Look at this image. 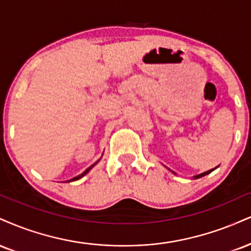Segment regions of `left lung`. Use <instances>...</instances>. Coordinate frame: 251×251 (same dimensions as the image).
<instances>
[{
    "label": "left lung",
    "mask_w": 251,
    "mask_h": 251,
    "mask_svg": "<svg viewBox=\"0 0 251 251\" xmlns=\"http://www.w3.org/2000/svg\"><path fill=\"white\" fill-rule=\"evenodd\" d=\"M210 172H212V171H208V172H204V173H201V174L196 175V176H195V179H199V177H201V176H204V175L209 174V173H210Z\"/></svg>",
    "instance_id": "1"
}]
</instances>
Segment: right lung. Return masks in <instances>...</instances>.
I'll return each mask as SVG.
<instances>
[{
    "instance_id": "add662e5",
    "label": "right lung",
    "mask_w": 251,
    "mask_h": 251,
    "mask_svg": "<svg viewBox=\"0 0 251 251\" xmlns=\"http://www.w3.org/2000/svg\"><path fill=\"white\" fill-rule=\"evenodd\" d=\"M98 161H99V160H98ZM98 161H97V162H98ZM97 162H96V164H97ZM96 164H93L92 166H90V167L89 168H87V170L85 171V172H83V173H81L80 175H78V176H76V177H74V179H71V180H69V181H75V180H78V179H80V177H83L84 176V175H85L86 173H89V171L90 170H91V168L93 167V166H95Z\"/></svg>"
}]
</instances>
